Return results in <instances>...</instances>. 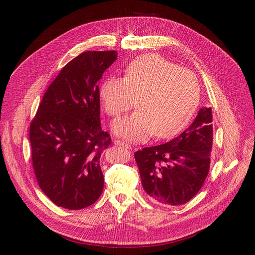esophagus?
<instances>
[{
	"label": "esophagus",
	"instance_id": "esophagus-1",
	"mask_svg": "<svg viewBox=\"0 0 255 255\" xmlns=\"http://www.w3.org/2000/svg\"><path fill=\"white\" fill-rule=\"evenodd\" d=\"M115 144H118V145H122L123 148L125 149H131V145L127 142V141H124V140H120V139H116L115 141Z\"/></svg>",
	"mask_w": 255,
	"mask_h": 255
}]
</instances>
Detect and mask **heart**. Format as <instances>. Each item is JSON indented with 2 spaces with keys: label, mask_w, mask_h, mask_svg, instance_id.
I'll return each mask as SVG.
<instances>
[{
  "label": "heart",
  "mask_w": 255,
  "mask_h": 255,
  "mask_svg": "<svg viewBox=\"0 0 255 255\" xmlns=\"http://www.w3.org/2000/svg\"><path fill=\"white\" fill-rule=\"evenodd\" d=\"M136 104L138 110L114 124L117 134L142 140L176 134L188 123L199 98L195 75L163 57L149 53L126 67L123 77L110 76L100 87L106 114L118 118Z\"/></svg>",
  "instance_id": "1"
}]
</instances>
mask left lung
Masks as SVG:
<instances>
[{"label": "left lung", "instance_id": "8db88e82", "mask_svg": "<svg viewBox=\"0 0 255 255\" xmlns=\"http://www.w3.org/2000/svg\"><path fill=\"white\" fill-rule=\"evenodd\" d=\"M212 121V109L203 107L179 136L134 153L143 190L153 202L181 206L198 193L210 170Z\"/></svg>", "mask_w": 255, "mask_h": 255}]
</instances>
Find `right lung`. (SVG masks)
<instances>
[{
	"label": "right lung",
	"instance_id": "obj_1",
	"mask_svg": "<svg viewBox=\"0 0 255 255\" xmlns=\"http://www.w3.org/2000/svg\"><path fill=\"white\" fill-rule=\"evenodd\" d=\"M117 55L115 50L85 51L66 64L31 122L35 176L58 207L84 209L102 193L100 157L112 137L101 128L97 82Z\"/></svg>",
	"mask_w": 255,
	"mask_h": 255
}]
</instances>
